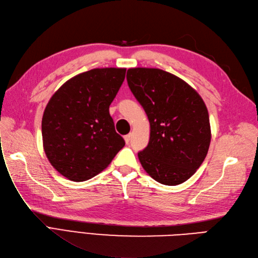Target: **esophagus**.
<instances>
[{"mask_svg": "<svg viewBox=\"0 0 258 258\" xmlns=\"http://www.w3.org/2000/svg\"><path fill=\"white\" fill-rule=\"evenodd\" d=\"M131 139H132V134H127V135H125L124 136V140H125V143L128 145L130 144V141H131Z\"/></svg>", "mask_w": 258, "mask_h": 258, "instance_id": "1", "label": "esophagus"}]
</instances>
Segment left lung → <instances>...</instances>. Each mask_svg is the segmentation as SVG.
Here are the masks:
<instances>
[{
  "mask_svg": "<svg viewBox=\"0 0 258 258\" xmlns=\"http://www.w3.org/2000/svg\"><path fill=\"white\" fill-rule=\"evenodd\" d=\"M128 87L150 122V140L138 159L147 173L178 185L201 167L209 150V113L196 90L160 69L127 70Z\"/></svg>",
  "mask_w": 258,
  "mask_h": 258,
  "instance_id": "left-lung-1",
  "label": "left lung"
}]
</instances>
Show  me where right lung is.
Returning a JSON list of instances; mask_svg holds the SVG:
<instances>
[{"mask_svg":"<svg viewBox=\"0 0 258 258\" xmlns=\"http://www.w3.org/2000/svg\"><path fill=\"white\" fill-rule=\"evenodd\" d=\"M125 69H94L71 78L49 99L41 120L48 161L75 182L102 172L125 145L114 130L109 106Z\"/></svg>","mask_w":258,"mask_h":258,"instance_id":"obj_1","label":"right lung"}]
</instances>
